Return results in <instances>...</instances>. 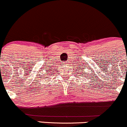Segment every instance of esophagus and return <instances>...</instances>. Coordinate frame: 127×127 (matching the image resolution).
Listing matches in <instances>:
<instances>
[{
	"mask_svg": "<svg viewBox=\"0 0 127 127\" xmlns=\"http://www.w3.org/2000/svg\"><path fill=\"white\" fill-rule=\"evenodd\" d=\"M67 63H68L67 62H64V64H67Z\"/></svg>",
	"mask_w": 127,
	"mask_h": 127,
	"instance_id": "34e87169",
	"label": "esophagus"
}]
</instances>
